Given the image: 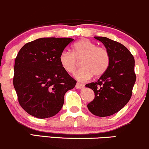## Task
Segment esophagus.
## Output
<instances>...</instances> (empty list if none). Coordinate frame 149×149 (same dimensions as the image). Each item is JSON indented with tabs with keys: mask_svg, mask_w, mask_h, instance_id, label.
Masks as SVG:
<instances>
[{
	"mask_svg": "<svg viewBox=\"0 0 149 149\" xmlns=\"http://www.w3.org/2000/svg\"><path fill=\"white\" fill-rule=\"evenodd\" d=\"M84 86V85L82 84H80V83H77L76 85H75V88H81Z\"/></svg>",
	"mask_w": 149,
	"mask_h": 149,
	"instance_id": "1",
	"label": "esophagus"
}]
</instances>
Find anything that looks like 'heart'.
I'll return each mask as SVG.
<instances>
[{
    "label": "heart",
    "instance_id": "obj_1",
    "mask_svg": "<svg viewBox=\"0 0 149 149\" xmlns=\"http://www.w3.org/2000/svg\"><path fill=\"white\" fill-rule=\"evenodd\" d=\"M80 61L82 68L74 77L79 81H84L93 75L100 77L106 72L111 64V55L106 47L98 46L87 38H82L73 44L72 53L64 51L59 56L61 66L70 74L74 72Z\"/></svg>",
    "mask_w": 149,
    "mask_h": 149
}]
</instances>
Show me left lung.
Segmentation results:
<instances>
[{
  "mask_svg": "<svg viewBox=\"0 0 149 149\" xmlns=\"http://www.w3.org/2000/svg\"><path fill=\"white\" fill-rule=\"evenodd\" d=\"M101 41L111 55V64L97 81L86 84L95 97L87 105L88 111L98 117L118 113L130 101L136 81L134 58L122 43L103 36H94Z\"/></svg>",
  "mask_w": 149,
  "mask_h": 149,
  "instance_id": "1",
  "label": "left lung"
}]
</instances>
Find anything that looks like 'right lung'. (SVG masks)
I'll use <instances>...</instances> for the list:
<instances>
[{"mask_svg":"<svg viewBox=\"0 0 149 149\" xmlns=\"http://www.w3.org/2000/svg\"><path fill=\"white\" fill-rule=\"evenodd\" d=\"M70 38H41L21 48L15 58L13 85L18 102L29 115L40 119L61 110L64 96L77 81L62 68L59 56Z\"/></svg>","mask_w":149,"mask_h":149,"instance_id":"1","label":"right lung"}]
</instances>
